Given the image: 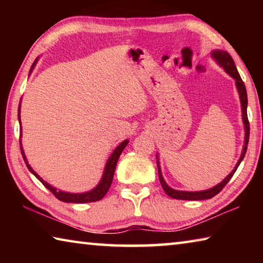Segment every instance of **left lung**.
<instances>
[{
    "label": "left lung",
    "mask_w": 263,
    "mask_h": 263,
    "mask_svg": "<svg viewBox=\"0 0 263 263\" xmlns=\"http://www.w3.org/2000/svg\"><path fill=\"white\" fill-rule=\"evenodd\" d=\"M211 57L215 59L218 65H220L222 68L225 69V72L228 73L230 77H232L235 80V86H237L238 92H239V97H240V103H241V110H242V122L245 125V142H243V148L241 152V157H240L238 163L235 164V167L230 174L222 180L220 183H218L217 185L213 186L211 189L208 190H203V191H181V190H175L169 186L166 182H164L163 177H162V173H161V168H160V163H159V157L157 154V164H158V173H159V180L160 183H161L162 188L164 190L169 197L175 198V199H183V201H201V199H209L212 198L213 196H216L217 194H219L221 189L228 184V182L231 180V177L233 176V174L237 171L240 162L242 161V159L245 158V154H246L247 151V145H248V139H249V122H248V117H247V91H246V87H245V83L240 78V75L238 73V69L235 67L234 61L232 59L228 52L221 51V50H215L212 51Z\"/></svg>",
    "instance_id": "left-lung-1"
}]
</instances>
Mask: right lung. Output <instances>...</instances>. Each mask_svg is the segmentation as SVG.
<instances>
[{"label": "right lung", "instance_id": "right-lung-1", "mask_svg": "<svg viewBox=\"0 0 263 263\" xmlns=\"http://www.w3.org/2000/svg\"><path fill=\"white\" fill-rule=\"evenodd\" d=\"M38 61V58L34 60V62L31 66V69H30V74L32 72V69L34 68L35 64H37ZM18 121L21 124V104L18 106ZM20 136H22V125L20 126ZM128 144V140H124L122 141V144H119L117 147L115 148V151L112 153H111L110 158L108 159V161H106L105 164V168H104V172H103V176H102V179L100 181V183L97 184L94 189L90 190V191H87V193H82V194H72V193H66V191H61V190H58L54 186H52L51 184H48L47 182L44 181L41 176H39L37 173H35L31 166L28 162V160H26V157L24 154V151L23 147H22V142H20L21 145V153H22V157H23L24 161L26 163V167L29 168V171L32 173V174L37 177V179L42 182V183L46 186V188L51 191V193L55 196V197L59 199L61 202H66V203H90V202H96V201H100L105 196V194L108 193V190L110 188L111 183H112V179H114V174H115V169H116V164H117V161L119 159V155L122 154L123 149L125 148V146Z\"/></svg>", "mask_w": 263, "mask_h": 263}]
</instances>
